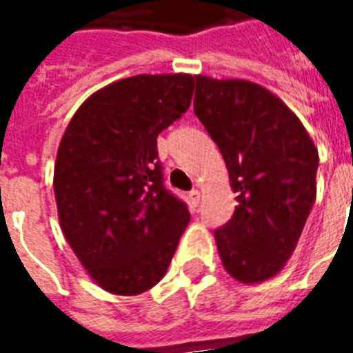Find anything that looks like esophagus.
Returning a JSON list of instances; mask_svg holds the SVG:
<instances>
[{
    "mask_svg": "<svg viewBox=\"0 0 353 353\" xmlns=\"http://www.w3.org/2000/svg\"><path fill=\"white\" fill-rule=\"evenodd\" d=\"M189 202H191L192 206H199V204H200V191L189 192Z\"/></svg>",
    "mask_w": 353,
    "mask_h": 353,
    "instance_id": "esophagus-1",
    "label": "esophagus"
}]
</instances>
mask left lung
I'll return each mask as SVG.
<instances>
[{"label": "left lung", "mask_w": 353, "mask_h": 353, "mask_svg": "<svg viewBox=\"0 0 353 353\" xmlns=\"http://www.w3.org/2000/svg\"><path fill=\"white\" fill-rule=\"evenodd\" d=\"M194 113L221 151L236 210L214 232L225 270L242 283L285 266L316 200L318 147L283 101L245 79L194 75Z\"/></svg>", "instance_id": "left-lung-1"}]
</instances>
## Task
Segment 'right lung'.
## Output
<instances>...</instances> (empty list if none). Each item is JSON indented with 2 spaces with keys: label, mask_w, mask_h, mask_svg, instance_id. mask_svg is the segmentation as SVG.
Masks as SVG:
<instances>
[{
  "label": "right lung",
  "mask_w": 353,
  "mask_h": 353,
  "mask_svg": "<svg viewBox=\"0 0 353 353\" xmlns=\"http://www.w3.org/2000/svg\"><path fill=\"white\" fill-rule=\"evenodd\" d=\"M189 73L134 75L90 94L58 145V219L90 280L139 295L162 280L191 214L162 185L157 136L191 105Z\"/></svg>",
  "instance_id": "1"
}]
</instances>
